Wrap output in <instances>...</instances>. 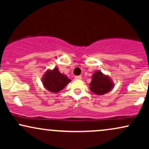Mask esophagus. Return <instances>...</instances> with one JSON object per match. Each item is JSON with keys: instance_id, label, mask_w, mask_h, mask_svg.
<instances>
[{"instance_id": "1", "label": "esophagus", "mask_w": 149, "mask_h": 149, "mask_svg": "<svg viewBox=\"0 0 149 149\" xmlns=\"http://www.w3.org/2000/svg\"><path fill=\"white\" fill-rule=\"evenodd\" d=\"M75 79H76V80L82 79V76H75Z\"/></svg>"}]
</instances>
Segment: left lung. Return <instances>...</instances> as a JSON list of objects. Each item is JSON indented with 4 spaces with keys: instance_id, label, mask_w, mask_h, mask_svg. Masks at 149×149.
Masks as SVG:
<instances>
[{
    "instance_id": "left-lung-1",
    "label": "left lung",
    "mask_w": 149,
    "mask_h": 149,
    "mask_svg": "<svg viewBox=\"0 0 149 149\" xmlns=\"http://www.w3.org/2000/svg\"><path fill=\"white\" fill-rule=\"evenodd\" d=\"M113 87L112 80L108 75L104 74L100 71H97L93 73L90 84V89L93 93L97 95H103L110 92Z\"/></svg>"
}]
</instances>
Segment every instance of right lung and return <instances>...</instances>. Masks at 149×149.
Here are the masks:
<instances>
[{
	"label": "right lung",
	"mask_w": 149,
	"mask_h": 149,
	"mask_svg": "<svg viewBox=\"0 0 149 149\" xmlns=\"http://www.w3.org/2000/svg\"><path fill=\"white\" fill-rule=\"evenodd\" d=\"M71 81L66 75L59 72L57 67L52 70H47L42 78L44 88L53 93H57L62 90Z\"/></svg>",
	"instance_id": "obj_1"
}]
</instances>
